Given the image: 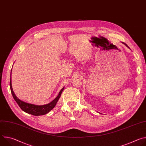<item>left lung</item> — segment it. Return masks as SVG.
Returning a JSON list of instances; mask_svg holds the SVG:
<instances>
[{
	"label": "left lung",
	"instance_id": "obj_1",
	"mask_svg": "<svg viewBox=\"0 0 146 146\" xmlns=\"http://www.w3.org/2000/svg\"><path fill=\"white\" fill-rule=\"evenodd\" d=\"M122 43H123V42H122ZM123 43V44H125V46H127V47H128V46H127V44H125V43Z\"/></svg>",
	"mask_w": 146,
	"mask_h": 146
}]
</instances>
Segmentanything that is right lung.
Returning <instances> with one entry per match:
<instances>
[{
  "label": "right lung",
  "mask_w": 146,
  "mask_h": 146,
  "mask_svg": "<svg viewBox=\"0 0 146 146\" xmlns=\"http://www.w3.org/2000/svg\"><path fill=\"white\" fill-rule=\"evenodd\" d=\"M10 90H11V92L12 95L13 96V98L14 99L15 102L17 103V104L18 105V106H19V108L21 109L24 111H25V112H26L28 114H32L33 115H36V116L41 115H44V114H47V113H48L50 110H51L55 106L58 100H59V98L60 97V95H61V94H62V91H63L64 90V87L60 91V92H59L58 95L56 96V98L55 99H54V100H53L50 103H48V104H47V105H45L38 106V105H32V104H30V103L24 102L22 100H19L15 96V95L14 94V91L13 90L12 86H11V75H10Z\"/></svg>",
  "instance_id": "right-lung-1"
}]
</instances>
